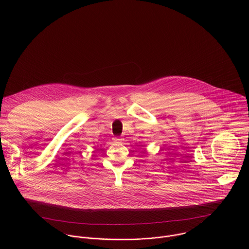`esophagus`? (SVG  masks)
<instances>
[{"label":"esophagus","mask_w":249,"mask_h":249,"mask_svg":"<svg viewBox=\"0 0 249 249\" xmlns=\"http://www.w3.org/2000/svg\"><path fill=\"white\" fill-rule=\"evenodd\" d=\"M122 141H123L122 138H114V142H117V143H121Z\"/></svg>","instance_id":"obj_1"}]
</instances>
